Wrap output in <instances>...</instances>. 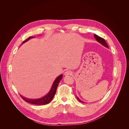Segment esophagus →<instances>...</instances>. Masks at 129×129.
I'll return each mask as SVG.
<instances>
[{
	"instance_id": "obj_1",
	"label": "esophagus",
	"mask_w": 129,
	"mask_h": 129,
	"mask_svg": "<svg viewBox=\"0 0 129 129\" xmlns=\"http://www.w3.org/2000/svg\"><path fill=\"white\" fill-rule=\"evenodd\" d=\"M65 74H66V75H68V74H70V72H66Z\"/></svg>"
}]
</instances>
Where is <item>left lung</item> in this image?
<instances>
[{
    "label": "left lung",
    "mask_w": 129,
    "mask_h": 129,
    "mask_svg": "<svg viewBox=\"0 0 129 129\" xmlns=\"http://www.w3.org/2000/svg\"><path fill=\"white\" fill-rule=\"evenodd\" d=\"M94 37H95V39H96V40H97V41H98L99 42H100V44H101L102 45H103L104 46L108 48V45H107V44L106 43V42H105V41L104 40V39H103V38H101V37H99V36H97V35H96V34H94ZM77 99L78 100H79V101H80V102L83 103V102H82V101H81L79 98H78L77 97Z\"/></svg>",
    "instance_id": "8db88e82"
}]
</instances>
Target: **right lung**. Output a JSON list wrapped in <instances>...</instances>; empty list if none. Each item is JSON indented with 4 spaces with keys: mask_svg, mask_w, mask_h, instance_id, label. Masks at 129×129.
Returning a JSON list of instances; mask_svg holds the SVG:
<instances>
[{
    "mask_svg": "<svg viewBox=\"0 0 129 129\" xmlns=\"http://www.w3.org/2000/svg\"><path fill=\"white\" fill-rule=\"evenodd\" d=\"M34 38L33 37H29L27 40H26L25 41L23 42V43L27 41V40H29L30 38ZM22 43V44H23ZM62 75L61 74V75H60L59 76H58L56 79H55V80L54 81V83L52 85V87L51 88V89L49 91V92L48 93V94L46 96H44V97H42L41 99H28L25 98V97H23L21 96L22 98L24 99L26 102L29 103H32V104H37V105H45V104H47L49 103H50L51 102V101L53 100V97L55 94V92L56 91V89L58 85V83L60 82V81L62 79Z\"/></svg>",
    "mask_w": 129,
    "mask_h": 129,
    "instance_id": "1",
    "label": "right lung"
}]
</instances>
